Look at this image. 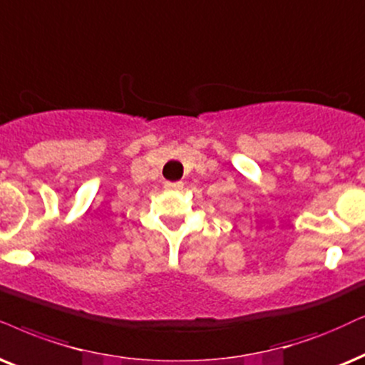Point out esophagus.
<instances>
[{
    "mask_svg": "<svg viewBox=\"0 0 365 365\" xmlns=\"http://www.w3.org/2000/svg\"><path fill=\"white\" fill-rule=\"evenodd\" d=\"M168 188V190H182L183 188V183L182 182H167V185H165Z\"/></svg>",
    "mask_w": 365,
    "mask_h": 365,
    "instance_id": "esophagus-1",
    "label": "esophagus"
}]
</instances>
